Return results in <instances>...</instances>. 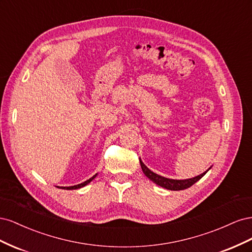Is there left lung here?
<instances>
[{"label": "left lung", "instance_id": "obj_1", "mask_svg": "<svg viewBox=\"0 0 252 252\" xmlns=\"http://www.w3.org/2000/svg\"><path fill=\"white\" fill-rule=\"evenodd\" d=\"M140 164L142 167V170L144 172V174L146 175V177L151 180L154 183H156L157 185L161 186L163 188L166 189H169V190H184L189 188L190 186H192L194 183H196L200 179H202L204 175L207 173V171L210 169H208L207 171L203 172L202 174L197 175V177H194L192 179H187V180H172V179H167L162 177V175H158L157 173H155L154 171H151L148 167L145 165L140 158Z\"/></svg>", "mask_w": 252, "mask_h": 252}]
</instances>
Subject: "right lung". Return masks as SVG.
<instances>
[{
	"mask_svg": "<svg viewBox=\"0 0 252 252\" xmlns=\"http://www.w3.org/2000/svg\"><path fill=\"white\" fill-rule=\"evenodd\" d=\"M96 177V174H94L93 178H90L89 180H87V181H85V182H83V183H81V184H79V185H74V186H69V187H59V188H63V189H67V190H72V189H79V188H82V187H84V186H86L87 184H89V183L93 181L94 178Z\"/></svg>",
	"mask_w": 252,
	"mask_h": 252,
	"instance_id": "1",
	"label": "right lung"
}]
</instances>
